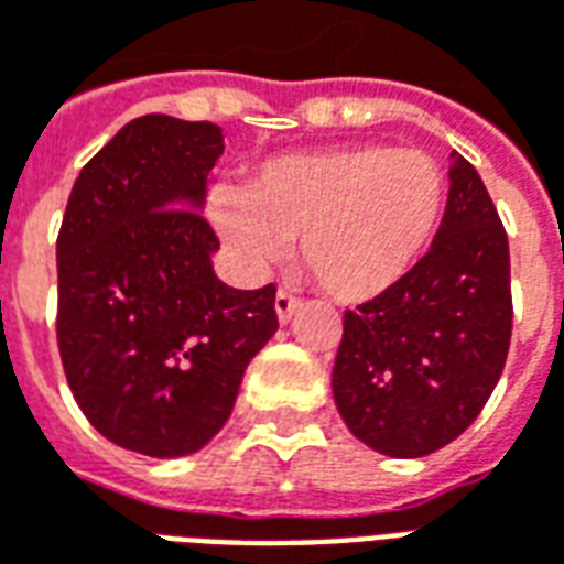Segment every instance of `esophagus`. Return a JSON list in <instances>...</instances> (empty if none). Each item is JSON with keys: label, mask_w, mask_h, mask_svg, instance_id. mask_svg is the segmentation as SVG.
Returning <instances> with one entry per match:
<instances>
[{"label": "esophagus", "mask_w": 564, "mask_h": 564, "mask_svg": "<svg viewBox=\"0 0 564 564\" xmlns=\"http://www.w3.org/2000/svg\"><path fill=\"white\" fill-rule=\"evenodd\" d=\"M299 307H302V299L290 293V290H281V293L274 295V311H278V319H281V323H290Z\"/></svg>", "instance_id": "esophagus-1"}]
</instances>
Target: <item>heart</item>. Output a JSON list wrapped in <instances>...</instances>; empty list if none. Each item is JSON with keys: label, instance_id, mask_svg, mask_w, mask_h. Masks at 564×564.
I'll use <instances>...</instances> for the list:
<instances>
[{"label": "heart", "instance_id": "b5f03b06", "mask_svg": "<svg viewBox=\"0 0 564 564\" xmlns=\"http://www.w3.org/2000/svg\"><path fill=\"white\" fill-rule=\"evenodd\" d=\"M447 177L435 156L390 144L302 150L262 162L247 189L217 186L210 217L247 271L302 238V262L338 302H371L408 278L435 235Z\"/></svg>", "mask_w": 564, "mask_h": 564}]
</instances>
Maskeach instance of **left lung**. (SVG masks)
<instances>
[{
  "mask_svg": "<svg viewBox=\"0 0 564 564\" xmlns=\"http://www.w3.org/2000/svg\"><path fill=\"white\" fill-rule=\"evenodd\" d=\"M513 302L505 226L471 162L453 153L435 241L408 278L344 311L332 395L362 444L416 459L468 429L508 359Z\"/></svg>",
  "mask_w": 564,
  "mask_h": 564,
  "instance_id": "obj_1",
  "label": "left lung"
}]
</instances>
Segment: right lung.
<instances>
[{"label": "right lung", "mask_w": 564, "mask_h": 564, "mask_svg": "<svg viewBox=\"0 0 564 564\" xmlns=\"http://www.w3.org/2000/svg\"><path fill=\"white\" fill-rule=\"evenodd\" d=\"M220 127L144 115L68 196L56 238V344L75 402L117 447L174 459L220 432L278 332L274 283L232 290L202 217Z\"/></svg>", "instance_id": "obj_1"}]
</instances>
